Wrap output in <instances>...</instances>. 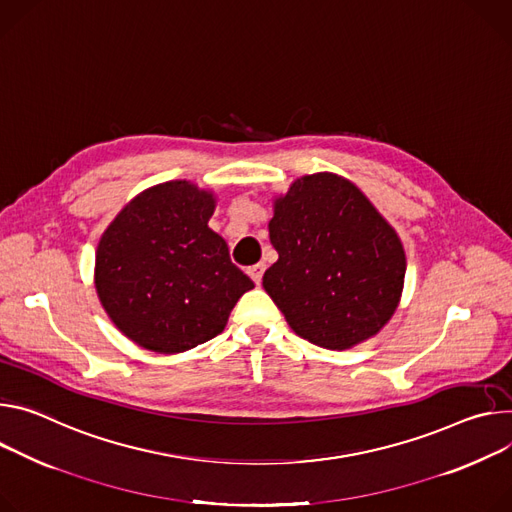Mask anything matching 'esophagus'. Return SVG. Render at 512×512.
<instances>
[{
	"mask_svg": "<svg viewBox=\"0 0 512 512\" xmlns=\"http://www.w3.org/2000/svg\"><path fill=\"white\" fill-rule=\"evenodd\" d=\"M263 271H265V263H255L247 269V273L251 275V280L259 286L261 284V277H263Z\"/></svg>",
	"mask_w": 512,
	"mask_h": 512,
	"instance_id": "1",
	"label": "esophagus"
}]
</instances>
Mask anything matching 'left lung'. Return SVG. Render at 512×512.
<instances>
[{
	"label": "left lung",
	"instance_id": "1",
	"mask_svg": "<svg viewBox=\"0 0 512 512\" xmlns=\"http://www.w3.org/2000/svg\"><path fill=\"white\" fill-rule=\"evenodd\" d=\"M267 226L280 257L263 288L298 337L345 351L386 327L402 298L406 255L353 181L331 171L298 177L273 198Z\"/></svg>",
	"mask_w": 512,
	"mask_h": 512
}]
</instances>
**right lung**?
Masks as SVG:
<instances>
[{"instance_id":"1","label":"right lung","mask_w":512,"mask_h":512,"mask_svg":"<svg viewBox=\"0 0 512 512\" xmlns=\"http://www.w3.org/2000/svg\"><path fill=\"white\" fill-rule=\"evenodd\" d=\"M214 210L212 190L173 179L134 196L104 230L94 284L132 343L165 355L190 351L220 335L255 288L208 226Z\"/></svg>"}]
</instances>
